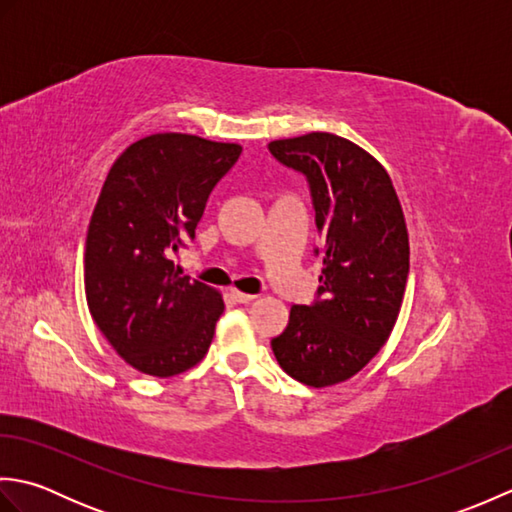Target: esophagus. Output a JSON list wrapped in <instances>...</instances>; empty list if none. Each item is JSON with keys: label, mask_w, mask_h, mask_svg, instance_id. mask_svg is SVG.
<instances>
[{"label": "esophagus", "mask_w": 512, "mask_h": 512, "mask_svg": "<svg viewBox=\"0 0 512 512\" xmlns=\"http://www.w3.org/2000/svg\"><path fill=\"white\" fill-rule=\"evenodd\" d=\"M231 297H233L237 303H250V301H255V295H248V292H239V290H231Z\"/></svg>", "instance_id": "34e87169"}]
</instances>
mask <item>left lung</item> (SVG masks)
<instances>
[{
    "label": "left lung",
    "mask_w": 512,
    "mask_h": 512,
    "mask_svg": "<svg viewBox=\"0 0 512 512\" xmlns=\"http://www.w3.org/2000/svg\"><path fill=\"white\" fill-rule=\"evenodd\" d=\"M310 182L323 273L312 306H292L270 345L288 376L332 387L372 361L405 299L409 233L387 169L363 147L328 132L268 145Z\"/></svg>",
    "instance_id": "obj_1"
}]
</instances>
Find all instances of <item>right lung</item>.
<instances>
[{"label": "right lung", "instance_id": "obj_1", "mask_svg": "<svg viewBox=\"0 0 512 512\" xmlns=\"http://www.w3.org/2000/svg\"><path fill=\"white\" fill-rule=\"evenodd\" d=\"M242 147L193 134H151L107 173L85 239V299L96 328L140 374L169 378L209 352L224 299L182 277L171 253L195 237L213 187Z\"/></svg>", "mask_w": 512, "mask_h": 512}]
</instances>
